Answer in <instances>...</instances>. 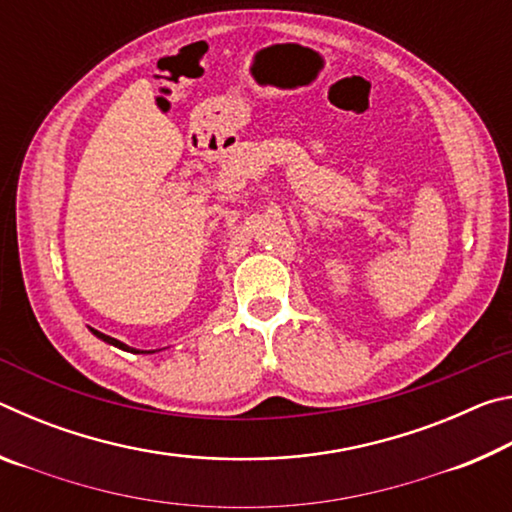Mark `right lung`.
Here are the masks:
<instances>
[{"mask_svg": "<svg viewBox=\"0 0 512 512\" xmlns=\"http://www.w3.org/2000/svg\"><path fill=\"white\" fill-rule=\"evenodd\" d=\"M90 332L97 336V339H101L103 343H108V345H115V348H119V350H124V352H133V354H153V352H158V350H135V348H131V345H126V343H121V341H117V339H112V336H108V334H103V332H99V329H92V327H88Z\"/></svg>", "mask_w": 512, "mask_h": 512, "instance_id": "right-lung-1", "label": "right lung"}]
</instances>
